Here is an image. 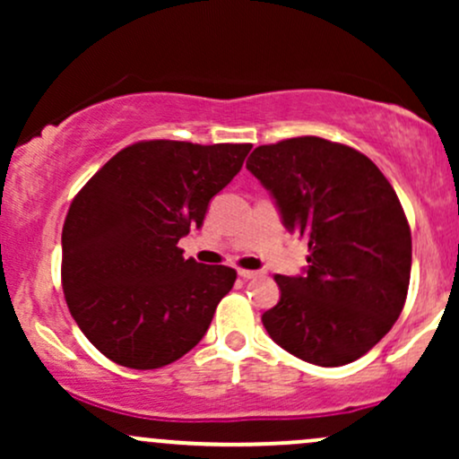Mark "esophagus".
<instances>
[{
  "instance_id": "34e87169",
  "label": "esophagus",
  "mask_w": 459,
  "mask_h": 459,
  "mask_svg": "<svg viewBox=\"0 0 459 459\" xmlns=\"http://www.w3.org/2000/svg\"><path fill=\"white\" fill-rule=\"evenodd\" d=\"M239 276L244 278V281H252V278H259L261 272H250V270H239Z\"/></svg>"
}]
</instances>
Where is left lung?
Segmentation results:
<instances>
[{"label":"left lung","instance_id":"obj_1","mask_svg":"<svg viewBox=\"0 0 459 459\" xmlns=\"http://www.w3.org/2000/svg\"><path fill=\"white\" fill-rule=\"evenodd\" d=\"M246 168L310 250L299 276H276L281 299L261 317L267 334L313 365L354 362L408 296L412 237L393 186L362 152L315 135L259 146Z\"/></svg>","mask_w":459,"mask_h":459}]
</instances>
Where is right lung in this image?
Returning <instances> with one entry per match:
<instances>
[{
  "mask_svg": "<svg viewBox=\"0 0 459 459\" xmlns=\"http://www.w3.org/2000/svg\"><path fill=\"white\" fill-rule=\"evenodd\" d=\"M250 149L138 142L73 200L62 229V289L79 330L116 365L166 367L209 330L237 272L186 259L177 244L189 226H203Z\"/></svg>",
  "mask_w": 459,
  "mask_h": 459,
  "instance_id": "right-lung-1",
  "label": "right lung"
}]
</instances>
